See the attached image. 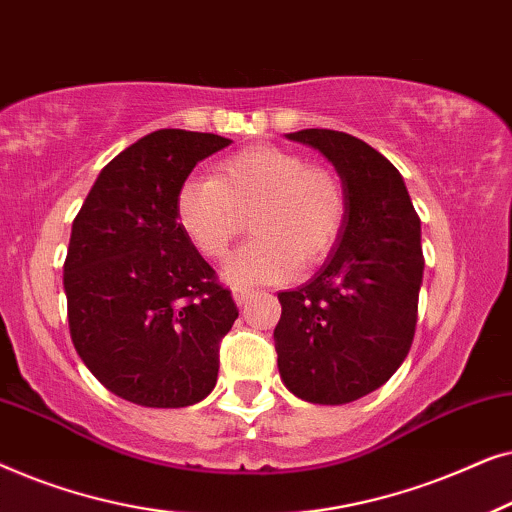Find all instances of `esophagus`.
Instances as JSON below:
<instances>
[{"mask_svg": "<svg viewBox=\"0 0 512 512\" xmlns=\"http://www.w3.org/2000/svg\"><path fill=\"white\" fill-rule=\"evenodd\" d=\"M233 298H235V303L237 305H247L251 298H254V291L251 289H233Z\"/></svg>", "mask_w": 512, "mask_h": 512, "instance_id": "34e87169", "label": "esophagus"}]
</instances>
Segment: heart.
Instances as JSON below:
<instances>
[{"label":"heart","instance_id":"b5f03b06","mask_svg":"<svg viewBox=\"0 0 512 512\" xmlns=\"http://www.w3.org/2000/svg\"><path fill=\"white\" fill-rule=\"evenodd\" d=\"M251 214L254 240L228 258L223 277L235 286L282 282L331 254L347 219L342 181L300 153L272 144L223 158L212 177H188L174 198V216L188 242L221 258Z\"/></svg>","mask_w":512,"mask_h":512}]
</instances>
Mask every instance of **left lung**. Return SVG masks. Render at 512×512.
Instances as JSON below:
<instances>
[{
	"label": "left lung",
	"mask_w": 512,
	"mask_h": 512,
	"mask_svg": "<svg viewBox=\"0 0 512 512\" xmlns=\"http://www.w3.org/2000/svg\"><path fill=\"white\" fill-rule=\"evenodd\" d=\"M286 139L317 149L345 186L347 219L317 275L277 293V368L307 403L342 405L380 389L410 352L424 277L422 226L401 172L347 132Z\"/></svg>",
	"instance_id": "1"
}]
</instances>
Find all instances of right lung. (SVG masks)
<instances>
[{
	"mask_svg": "<svg viewBox=\"0 0 512 512\" xmlns=\"http://www.w3.org/2000/svg\"><path fill=\"white\" fill-rule=\"evenodd\" d=\"M228 144L188 130L137 139L100 172L72 223L62 279L72 342L111 394L144 408L212 394L219 342L237 319L174 216L181 181Z\"/></svg>",
	"mask_w": 512,
	"mask_h": 512,
	"instance_id": "1",
	"label": "right lung"
}]
</instances>
